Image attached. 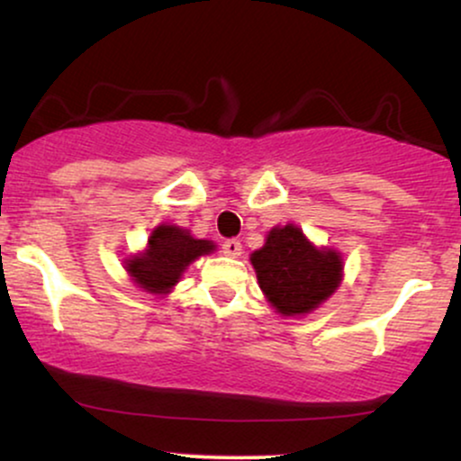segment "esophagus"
Returning <instances> with one entry per match:
<instances>
[{
	"label": "esophagus",
	"mask_w": 461,
	"mask_h": 461,
	"mask_svg": "<svg viewBox=\"0 0 461 461\" xmlns=\"http://www.w3.org/2000/svg\"><path fill=\"white\" fill-rule=\"evenodd\" d=\"M223 253L230 258H238L242 253V245L240 240H236V238H230V240L223 242Z\"/></svg>",
	"instance_id": "1"
}]
</instances>
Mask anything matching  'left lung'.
<instances>
[{"label": "left lung", "instance_id": "1", "mask_svg": "<svg viewBox=\"0 0 461 461\" xmlns=\"http://www.w3.org/2000/svg\"><path fill=\"white\" fill-rule=\"evenodd\" d=\"M251 264L268 303L284 316L310 314L342 282L340 253L316 249L293 223L273 227Z\"/></svg>", "mask_w": 461, "mask_h": 461}]
</instances>
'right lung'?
I'll return each mask as SVG.
<instances>
[{
    "mask_svg": "<svg viewBox=\"0 0 461 461\" xmlns=\"http://www.w3.org/2000/svg\"><path fill=\"white\" fill-rule=\"evenodd\" d=\"M216 249L212 240H199L177 225H158L151 231L147 249L125 260V268L142 290L167 294L179 282L188 264Z\"/></svg>",
    "mask_w": 461,
    "mask_h": 461,
    "instance_id": "right-lung-1",
    "label": "right lung"
}]
</instances>
